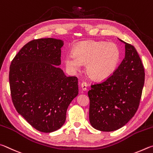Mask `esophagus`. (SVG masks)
I'll list each match as a JSON object with an SVG mask.
<instances>
[{
    "mask_svg": "<svg viewBox=\"0 0 153 153\" xmlns=\"http://www.w3.org/2000/svg\"><path fill=\"white\" fill-rule=\"evenodd\" d=\"M81 89L82 91H86L87 89V84L86 82H82L81 83Z\"/></svg>",
    "mask_w": 153,
    "mask_h": 153,
    "instance_id": "1",
    "label": "esophagus"
}]
</instances>
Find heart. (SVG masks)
Segmentation results:
<instances>
[{
    "instance_id": "heart-1",
    "label": "heart",
    "mask_w": 153,
    "mask_h": 153,
    "mask_svg": "<svg viewBox=\"0 0 153 153\" xmlns=\"http://www.w3.org/2000/svg\"><path fill=\"white\" fill-rule=\"evenodd\" d=\"M121 52L114 43L102 41H83L75 45L73 53L64 58L67 68L72 71L86 64V72L95 81H103L113 74L118 66Z\"/></svg>"
}]
</instances>
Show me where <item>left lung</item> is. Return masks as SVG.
<instances>
[{
	"instance_id": "1",
	"label": "left lung",
	"mask_w": 153,
	"mask_h": 153,
	"mask_svg": "<svg viewBox=\"0 0 153 153\" xmlns=\"http://www.w3.org/2000/svg\"><path fill=\"white\" fill-rule=\"evenodd\" d=\"M120 40L125 44L124 60L111 76L88 91L90 124L103 132L120 129L134 116L144 84V68L136 48Z\"/></svg>"
}]
</instances>
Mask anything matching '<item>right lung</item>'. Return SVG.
<instances>
[{
    "mask_svg": "<svg viewBox=\"0 0 153 153\" xmlns=\"http://www.w3.org/2000/svg\"><path fill=\"white\" fill-rule=\"evenodd\" d=\"M60 39L31 40L11 62L9 84L16 110L32 127L52 132L66 121L68 107L79 93L78 79L61 68Z\"/></svg>",
    "mask_w": 153,
    "mask_h": 153,
    "instance_id": "add662e5",
    "label": "right lung"
}]
</instances>
